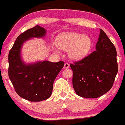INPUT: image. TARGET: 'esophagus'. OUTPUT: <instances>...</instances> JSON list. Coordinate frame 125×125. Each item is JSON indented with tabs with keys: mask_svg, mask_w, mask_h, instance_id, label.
<instances>
[{
	"mask_svg": "<svg viewBox=\"0 0 125 125\" xmlns=\"http://www.w3.org/2000/svg\"><path fill=\"white\" fill-rule=\"evenodd\" d=\"M70 67V65L68 63H65V64H64V68H68Z\"/></svg>",
	"mask_w": 125,
	"mask_h": 125,
	"instance_id": "34e87169",
	"label": "esophagus"
}]
</instances>
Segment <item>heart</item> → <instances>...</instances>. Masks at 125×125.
Here are the masks:
<instances>
[{"label":"heart","instance_id":"1","mask_svg":"<svg viewBox=\"0 0 125 125\" xmlns=\"http://www.w3.org/2000/svg\"><path fill=\"white\" fill-rule=\"evenodd\" d=\"M57 45L66 51L75 60L81 59L87 55L91 47V40L89 36L76 32H69L61 35Z\"/></svg>","mask_w":125,"mask_h":125}]
</instances>
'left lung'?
I'll return each instance as SVG.
<instances>
[{
	"instance_id": "obj_1",
	"label": "left lung",
	"mask_w": 125,
	"mask_h": 125,
	"mask_svg": "<svg viewBox=\"0 0 125 125\" xmlns=\"http://www.w3.org/2000/svg\"><path fill=\"white\" fill-rule=\"evenodd\" d=\"M95 48V51L70 64L73 88L83 97L97 98L109 91L118 73L115 47L101 29Z\"/></svg>"
}]
</instances>
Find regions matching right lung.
Returning a JSON list of instances; mask_svg holds the SVG:
<instances>
[{
	"mask_svg": "<svg viewBox=\"0 0 125 125\" xmlns=\"http://www.w3.org/2000/svg\"><path fill=\"white\" fill-rule=\"evenodd\" d=\"M44 28L37 25L18 36L9 53V77L18 95L31 102H39L51 97L55 79L64 66L63 61L39 62L26 65L21 59L23 43L31 38L45 36Z\"/></svg>",
	"mask_w": 125,
	"mask_h": 125,
	"instance_id": "add662e5",
	"label": "right lung"
}]
</instances>
